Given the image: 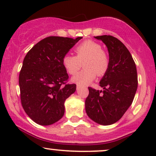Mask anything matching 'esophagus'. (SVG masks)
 I'll use <instances>...</instances> for the list:
<instances>
[{"mask_svg": "<svg viewBox=\"0 0 156 156\" xmlns=\"http://www.w3.org/2000/svg\"><path fill=\"white\" fill-rule=\"evenodd\" d=\"M76 90H80V87L79 86H77L76 87Z\"/></svg>", "mask_w": 156, "mask_h": 156, "instance_id": "1", "label": "esophagus"}]
</instances>
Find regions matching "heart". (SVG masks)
I'll use <instances>...</instances> for the list:
<instances>
[{
  "label": "heart",
  "mask_w": 156,
  "mask_h": 156,
  "mask_svg": "<svg viewBox=\"0 0 156 156\" xmlns=\"http://www.w3.org/2000/svg\"><path fill=\"white\" fill-rule=\"evenodd\" d=\"M76 56L66 54L62 58V64L70 75L78 73L83 62V67L71 81L78 86L84 87L90 84L96 78V75H103L109 68V59L101 46L92 41H85L75 48Z\"/></svg>",
  "instance_id": "obj_1"
}]
</instances>
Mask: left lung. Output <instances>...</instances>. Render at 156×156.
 Wrapping results in <instances>:
<instances>
[{
	"label": "left lung",
	"instance_id": "obj_1",
	"mask_svg": "<svg viewBox=\"0 0 156 156\" xmlns=\"http://www.w3.org/2000/svg\"><path fill=\"white\" fill-rule=\"evenodd\" d=\"M107 47L109 68L100 81L103 91L88 87L85 109L90 119L101 125H111L121 119L134 99L138 87L136 66L121 41L111 35L94 37Z\"/></svg>",
	"mask_w": 156,
	"mask_h": 156
}]
</instances>
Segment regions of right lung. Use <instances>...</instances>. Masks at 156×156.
<instances>
[{"label":"right lung","instance_id":"right-lung-1","mask_svg":"<svg viewBox=\"0 0 156 156\" xmlns=\"http://www.w3.org/2000/svg\"><path fill=\"white\" fill-rule=\"evenodd\" d=\"M81 38L47 37L26 55L19 75L20 101L36 124L51 125L64 116L65 101L75 92L76 85L66 84L69 76L62 58Z\"/></svg>","mask_w":156,"mask_h":156}]
</instances>
